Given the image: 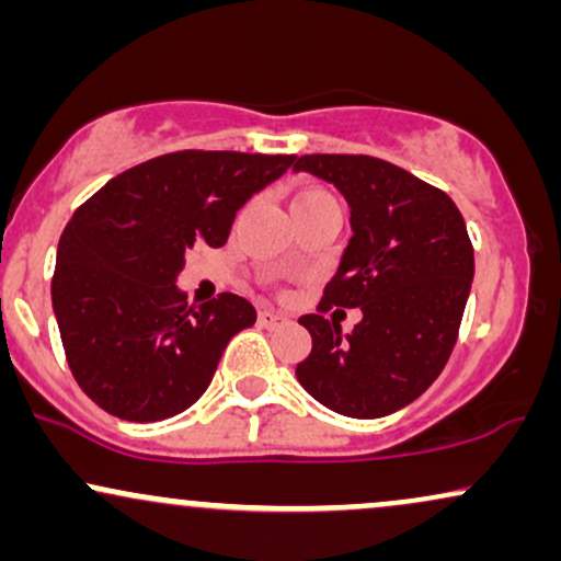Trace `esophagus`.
Listing matches in <instances>:
<instances>
[{
	"label": "esophagus",
	"mask_w": 561,
	"mask_h": 561,
	"mask_svg": "<svg viewBox=\"0 0 561 561\" xmlns=\"http://www.w3.org/2000/svg\"><path fill=\"white\" fill-rule=\"evenodd\" d=\"M259 321H261L263 327H268V330H274V327L285 324L287 317H282V313H276V311H261L259 313Z\"/></svg>",
	"instance_id": "esophagus-1"
}]
</instances>
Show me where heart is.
Wrapping results in <instances>:
<instances>
[{
  "label": "heart",
  "instance_id": "heart-1",
  "mask_svg": "<svg viewBox=\"0 0 561 561\" xmlns=\"http://www.w3.org/2000/svg\"><path fill=\"white\" fill-rule=\"evenodd\" d=\"M330 192L319 190V186H308V190H300L298 195H295L293 205H306V203H330ZM334 203V199H332Z\"/></svg>",
  "mask_w": 561,
  "mask_h": 561
}]
</instances>
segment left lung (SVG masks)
Instances as JSON below:
<instances>
[{"mask_svg":"<svg viewBox=\"0 0 561 561\" xmlns=\"http://www.w3.org/2000/svg\"><path fill=\"white\" fill-rule=\"evenodd\" d=\"M308 171L343 192L353 237L317 313L298 321L311 353L295 377L321 405L377 420L420 398L446 366L465 317L474 250L446 192L371 156H300ZM335 307H362L345 339ZM340 313V311H337Z\"/></svg>","mask_w":561,"mask_h":561,"instance_id":"1","label":"left lung"}]
</instances>
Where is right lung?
<instances>
[{
    "label": "right lung",
    "instance_id": "add662e5",
    "mask_svg": "<svg viewBox=\"0 0 561 561\" xmlns=\"http://www.w3.org/2000/svg\"><path fill=\"white\" fill-rule=\"evenodd\" d=\"M293 160L169 152L118 173L76 210L57 244L53 308L70 375L100 409L160 422L203 396L255 308L234 293L190 306L176 287L184 255L221 248L237 210Z\"/></svg>",
    "mask_w": 561,
    "mask_h": 561
}]
</instances>
